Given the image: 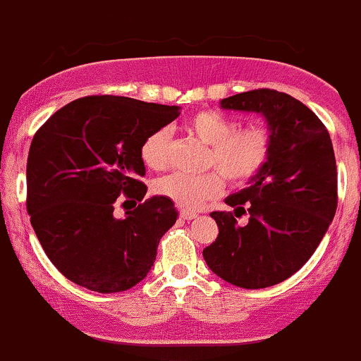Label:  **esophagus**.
Listing matches in <instances>:
<instances>
[{"label": "esophagus", "mask_w": 361, "mask_h": 361, "mask_svg": "<svg viewBox=\"0 0 361 361\" xmlns=\"http://www.w3.org/2000/svg\"><path fill=\"white\" fill-rule=\"evenodd\" d=\"M180 218L181 219H187V221H190V219H195L197 218V212L188 211V209H181L180 211Z\"/></svg>", "instance_id": "obj_1"}]
</instances>
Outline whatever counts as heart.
<instances>
[{"mask_svg": "<svg viewBox=\"0 0 361 361\" xmlns=\"http://www.w3.org/2000/svg\"><path fill=\"white\" fill-rule=\"evenodd\" d=\"M185 131L209 145L206 155L207 171L204 174L171 173L155 181L154 190L183 209H197L206 200L219 195L230 183H244L256 176L267 164L271 150V131L261 123L237 128V121L216 111H199L185 123ZM143 166L152 171H162L168 166V131L150 133L140 147Z\"/></svg>", "mask_w": 361, "mask_h": 361, "instance_id": "obj_1", "label": "heart"}]
</instances>
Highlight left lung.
Listing matches in <instances>:
<instances>
[{"mask_svg": "<svg viewBox=\"0 0 361 361\" xmlns=\"http://www.w3.org/2000/svg\"><path fill=\"white\" fill-rule=\"evenodd\" d=\"M223 109L257 112L271 131V150L249 187L226 197L233 212L214 211L219 233L202 250L212 273L242 289H264L294 275L318 247L337 209V168L331 135L313 112L276 90L223 98Z\"/></svg>", "mask_w": 361, "mask_h": 361, "instance_id": "1", "label": "left lung"}]
</instances>
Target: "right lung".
Returning <instances> with one entry per match:
<instances>
[{
  "label": "right lung",
  "instance_id": "right-lung-1",
  "mask_svg": "<svg viewBox=\"0 0 361 361\" xmlns=\"http://www.w3.org/2000/svg\"><path fill=\"white\" fill-rule=\"evenodd\" d=\"M180 107L94 94L56 111L34 135L27 157V212L41 247L66 279L112 294L142 282L178 211L161 195L143 200L140 147ZM124 195L139 204L113 216Z\"/></svg>",
  "mask_w": 361,
  "mask_h": 361
}]
</instances>
